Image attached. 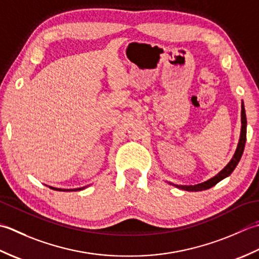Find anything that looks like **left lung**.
<instances>
[{
  "label": "left lung",
  "mask_w": 259,
  "mask_h": 259,
  "mask_svg": "<svg viewBox=\"0 0 259 259\" xmlns=\"http://www.w3.org/2000/svg\"><path fill=\"white\" fill-rule=\"evenodd\" d=\"M246 134H247V119H246V112H245V106L244 103L241 102V128H240V136H239V142L238 145H237V149L235 151L234 156L231 157V160L229 161L228 164H227L223 170H221L219 173L215 174L214 177L210 178L209 180L194 184V186H179V184H174L171 182H167L168 184H172V186L177 187L181 190H186V191H202V190H207L210 189L211 187H213L220 182L221 180H224L225 178L229 177L233 171L236 168L237 164H238L242 153H244L245 149V143H246Z\"/></svg>",
  "instance_id": "8db88e82"
}]
</instances>
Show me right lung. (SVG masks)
Masks as SVG:
<instances>
[{
  "mask_svg": "<svg viewBox=\"0 0 259 259\" xmlns=\"http://www.w3.org/2000/svg\"><path fill=\"white\" fill-rule=\"evenodd\" d=\"M87 187H89V186L81 187V188H76V189H61V188H55V187H49V188L52 189V190H56V191H79V190H83V189L87 188Z\"/></svg>",
  "mask_w": 259,
  "mask_h": 259,
  "instance_id": "obj_1",
  "label": "right lung"
}]
</instances>
